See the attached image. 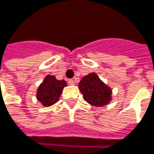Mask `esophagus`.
I'll return each instance as SVG.
<instances>
[{"label":"esophagus","instance_id":"1","mask_svg":"<svg viewBox=\"0 0 154 154\" xmlns=\"http://www.w3.org/2000/svg\"><path fill=\"white\" fill-rule=\"evenodd\" d=\"M68 84H70V85H75V82L74 79H69V80H68Z\"/></svg>","mask_w":154,"mask_h":154}]
</instances>
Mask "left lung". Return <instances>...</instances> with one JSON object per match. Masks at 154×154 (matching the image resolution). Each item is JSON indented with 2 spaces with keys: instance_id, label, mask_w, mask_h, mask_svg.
I'll return each instance as SVG.
<instances>
[{
  "instance_id": "8db88e82",
  "label": "left lung",
  "mask_w": 154,
  "mask_h": 154,
  "mask_svg": "<svg viewBox=\"0 0 154 154\" xmlns=\"http://www.w3.org/2000/svg\"><path fill=\"white\" fill-rule=\"evenodd\" d=\"M84 100L94 106H106L111 100V89L100 80L97 74L84 76L79 84Z\"/></svg>"
}]
</instances>
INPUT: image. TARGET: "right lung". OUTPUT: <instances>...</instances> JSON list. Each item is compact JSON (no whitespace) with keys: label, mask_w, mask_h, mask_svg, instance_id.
Returning a JSON list of instances; mask_svg holds the SVG:
<instances>
[{"label":"right lung","mask_w":154,"mask_h":154,"mask_svg":"<svg viewBox=\"0 0 154 154\" xmlns=\"http://www.w3.org/2000/svg\"><path fill=\"white\" fill-rule=\"evenodd\" d=\"M66 86L65 80H58L54 75H47L38 88L36 97L43 106H50L58 100Z\"/></svg>","instance_id":"right-lung-1"}]
</instances>
